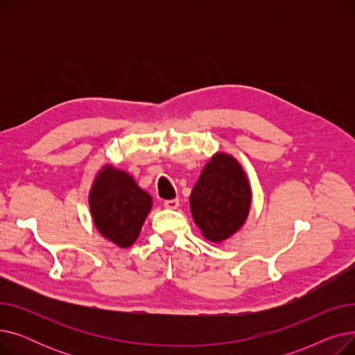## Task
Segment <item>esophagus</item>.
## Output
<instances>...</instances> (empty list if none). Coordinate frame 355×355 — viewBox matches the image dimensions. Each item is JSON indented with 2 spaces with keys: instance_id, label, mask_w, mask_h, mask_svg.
Segmentation results:
<instances>
[{
  "instance_id": "obj_1",
  "label": "esophagus",
  "mask_w": 355,
  "mask_h": 355,
  "mask_svg": "<svg viewBox=\"0 0 355 355\" xmlns=\"http://www.w3.org/2000/svg\"><path fill=\"white\" fill-rule=\"evenodd\" d=\"M180 206V200L178 198H173V200H166L164 201V207L170 209V210H175Z\"/></svg>"
}]
</instances>
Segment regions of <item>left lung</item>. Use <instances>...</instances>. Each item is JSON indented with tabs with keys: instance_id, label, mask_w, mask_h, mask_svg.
Listing matches in <instances>:
<instances>
[{
	"instance_id": "obj_1",
	"label": "left lung",
	"mask_w": 355,
	"mask_h": 355,
	"mask_svg": "<svg viewBox=\"0 0 355 355\" xmlns=\"http://www.w3.org/2000/svg\"><path fill=\"white\" fill-rule=\"evenodd\" d=\"M252 187L241 164L227 153H216L204 165L190 194L193 220L214 243L237 233L248 220Z\"/></svg>"
}]
</instances>
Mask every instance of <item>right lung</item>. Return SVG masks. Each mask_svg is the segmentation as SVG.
I'll return each mask as SVG.
<instances>
[{
    "label": "right lung",
    "mask_w": 355,
    "mask_h": 355,
    "mask_svg": "<svg viewBox=\"0 0 355 355\" xmlns=\"http://www.w3.org/2000/svg\"><path fill=\"white\" fill-rule=\"evenodd\" d=\"M93 225L112 243L132 246L153 209V197L134 177L112 164H105L93 178L89 191Z\"/></svg>",
    "instance_id": "add662e5"
}]
</instances>
